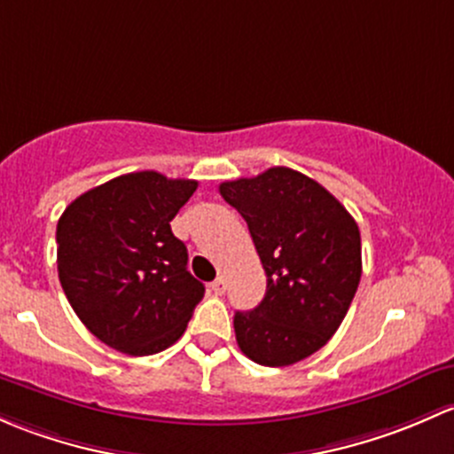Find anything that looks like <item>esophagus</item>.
I'll use <instances>...</instances> for the list:
<instances>
[{
	"mask_svg": "<svg viewBox=\"0 0 454 454\" xmlns=\"http://www.w3.org/2000/svg\"><path fill=\"white\" fill-rule=\"evenodd\" d=\"M209 291H212L214 295H223V293L227 291V282H225V278H218V279H214V282L209 284Z\"/></svg>",
	"mask_w": 454,
	"mask_h": 454,
	"instance_id": "34e87169",
	"label": "esophagus"
}]
</instances>
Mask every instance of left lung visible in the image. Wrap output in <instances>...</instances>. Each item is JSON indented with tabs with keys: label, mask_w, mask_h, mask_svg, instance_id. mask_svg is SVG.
I'll list each match as a JSON object with an SVG mask.
<instances>
[{
	"label": "left lung",
	"mask_w": 454,
	"mask_h": 454,
	"mask_svg": "<svg viewBox=\"0 0 454 454\" xmlns=\"http://www.w3.org/2000/svg\"><path fill=\"white\" fill-rule=\"evenodd\" d=\"M247 221L264 299L236 312L238 348L258 365L286 367L324 348L339 330L361 282V231L321 184L291 168L221 184Z\"/></svg>",
	"instance_id": "1"
}]
</instances>
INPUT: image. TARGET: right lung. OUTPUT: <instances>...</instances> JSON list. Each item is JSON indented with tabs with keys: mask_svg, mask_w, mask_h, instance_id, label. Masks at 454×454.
<instances>
[{
	"mask_svg": "<svg viewBox=\"0 0 454 454\" xmlns=\"http://www.w3.org/2000/svg\"><path fill=\"white\" fill-rule=\"evenodd\" d=\"M199 181L155 170L115 176L81 194L56 225L59 279L93 336L129 356L170 348L205 286L170 221Z\"/></svg>",
	"mask_w": 454,
	"mask_h": 454,
	"instance_id": "1",
	"label": "right lung"
}]
</instances>
